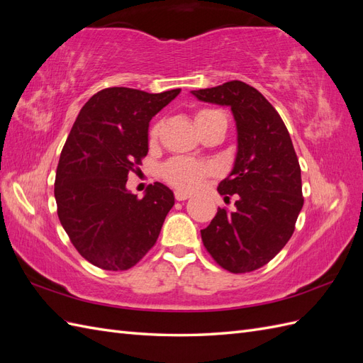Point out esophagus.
<instances>
[{"instance_id": "1", "label": "esophagus", "mask_w": 363, "mask_h": 363, "mask_svg": "<svg viewBox=\"0 0 363 363\" xmlns=\"http://www.w3.org/2000/svg\"><path fill=\"white\" fill-rule=\"evenodd\" d=\"M174 196H175V200H177V201H184V200H188V199H191V195H189V194H186V192H182V191H175Z\"/></svg>"}]
</instances>
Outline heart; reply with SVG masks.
Here are the masks:
<instances>
[{"instance_id":"b5f03b06","label":"heart","mask_w":363,"mask_h":363,"mask_svg":"<svg viewBox=\"0 0 363 363\" xmlns=\"http://www.w3.org/2000/svg\"><path fill=\"white\" fill-rule=\"evenodd\" d=\"M216 116H221V113L216 111H201L196 113V127L201 131ZM160 133V124L156 123L148 131V140L150 144H156V140L159 139ZM216 174L215 168L211 163L206 162H196L191 159H184V157H175L169 162H167L162 167V177L163 180L174 186L175 189L186 191V192H192L195 189H199L203 184L204 180L208 177H213Z\"/></svg>"}]
</instances>
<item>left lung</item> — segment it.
<instances>
[{
	"instance_id": "1",
	"label": "left lung",
	"mask_w": 363,
	"mask_h": 363,
	"mask_svg": "<svg viewBox=\"0 0 363 363\" xmlns=\"http://www.w3.org/2000/svg\"><path fill=\"white\" fill-rule=\"evenodd\" d=\"M192 94L201 101L232 107L238 127L233 171L218 184L225 200L235 196V208H218L201 230L203 244L221 268L233 274L256 271L286 245L304 203L289 131L267 98L244 82Z\"/></svg>"
}]
</instances>
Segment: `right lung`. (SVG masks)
I'll use <instances>...</instances> for the list:
<instances>
[{"mask_svg": "<svg viewBox=\"0 0 363 363\" xmlns=\"http://www.w3.org/2000/svg\"><path fill=\"white\" fill-rule=\"evenodd\" d=\"M179 94L107 87L82 107L65 142L54 182L57 215L75 250L98 268L130 269L156 244L174 194L155 183L138 199L125 183L148 152L151 118Z\"/></svg>", "mask_w": 363, "mask_h": 363, "instance_id": "add662e5", "label": "right lung"}]
</instances>
